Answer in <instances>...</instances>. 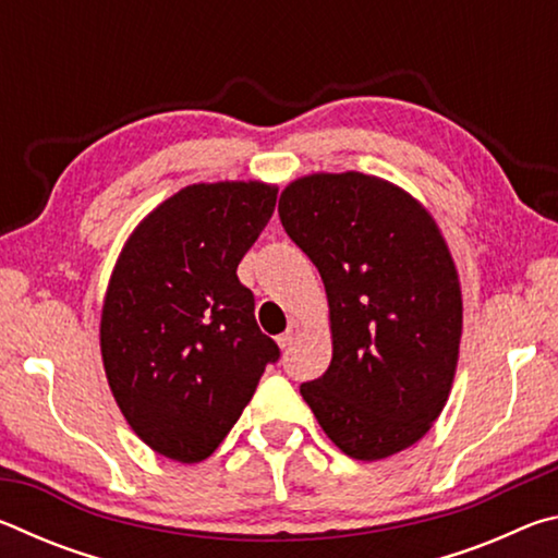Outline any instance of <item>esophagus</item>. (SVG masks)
Returning <instances> with one entry per match:
<instances>
[{
	"instance_id": "34e87169",
	"label": "esophagus",
	"mask_w": 558,
	"mask_h": 558,
	"mask_svg": "<svg viewBox=\"0 0 558 558\" xmlns=\"http://www.w3.org/2000/svg\"><path fill=\"white\" fill-rule=\"evenodd\" d=\"M300 332H302L300 323H295V319H292V323H290V325H288V329H286V335H280V337H278V344H280V349H290L292 344H295V339L300 337Z\"/></svg>"
}]
</instances>
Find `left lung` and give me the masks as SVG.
I'll list each match as a JSON object with an SVG mask.
<instances>
[{
	"instance_id": "obj_1",
	"label": "left lung",
	"mask_w": 558,
	"mask_h": 558,
	"mask_svg": "<svg viewBox=\"0 0 558 558\" xmlns=\"http://www.w3.org/2000/svg\"><path fill=\"white\" fill-rule=\"evenodd\" d=\"M282 229L325 282L332 362L300 393L354 460L430 430L456 379L462 292L436 219L381 177L317 172L280 194Z\"/></svg>"
}]
</instances>
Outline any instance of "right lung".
<instances>
[{
    "instance_id": "right-lung-1",
    "label": "right lung",
    "mask_w": 558,
    "mask_h": 558,
    "mask_svg": "<svg viewBox=\"0 0 558 558\" xmlns=\"http://www.w3.org/2000/svg\"><path fill=\"white\" fill-rule=\"evenodd\" d=\"M276 199L266 182L189 184L135 226L112 268L102 366L130 428L169 460L209 458L280 356L235 276Z\"/></svg>"
}]
</instances>
